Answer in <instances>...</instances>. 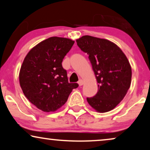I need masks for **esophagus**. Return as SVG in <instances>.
Wrapping results in <instances>:
<instances>
[{
    "label": "esophagus",
    "mask_w": 150,
    "mask_h": 150,
    "mask_svg": "<svg viewBox=\"0 0 150 150\" xmlns=\"http://www.w3.org/2000/svg\"><path fill=\"white\" fill-rule=\"evenodd\" d=\"M78 83H79V86H82L83 85V80H80V81L78 82Z\"/></svg>",
    "instance_id": "obj_1"
}]
</instances>
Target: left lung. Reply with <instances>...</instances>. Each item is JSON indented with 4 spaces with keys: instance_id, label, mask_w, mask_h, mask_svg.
Listing matches in <instances>:
<instances>
[{
    "instance_id": "left-lung-1",
    "label": "left lung",
    "mask_w": 150,
    "mask_h": 150,
    "mask_svg": "<svg viewBox=\"0 0 150 150\" xmlns=\"http://www.w3.org/2000/svg\"><path fill=\"white\" fill-rule=\"evenodd\" d=\"M76 42L89 55L98 83L97 93L87 98L88 103L99 112L110 111L124 99L130 88V63L122 50L107 40L85 35Z\"/></svg>"
}]
</instances>
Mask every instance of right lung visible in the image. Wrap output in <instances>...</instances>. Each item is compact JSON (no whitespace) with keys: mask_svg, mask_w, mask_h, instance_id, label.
Masks as SVG:
<instances>
[{"mask_svg":"<svg viewBox=\"0 0 150 150\" xmlns=\"http://www.w3.org/2000/svg\"><path fill=\"white\" fill-rule=\"evenodd\" d=\"M74 42L52 37L36 45L24 59L20 85L26 98L44 112H54L67 102L77 83H69L63 59Z\"/></svg>","mask_w":150,"mask_h":150,"instance_id":"add662e5","label":"right lung"}]
</instances>
